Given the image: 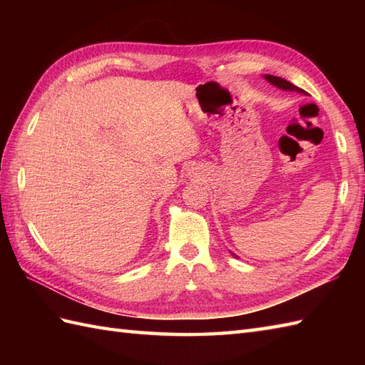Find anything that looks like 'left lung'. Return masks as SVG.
I'll return each instance as SVG.
<instances>
[{"mask_svg":"<svg viewBox=\"0 0 365 365\" xmlns=\"http://www.w3.org/2000/svg\"><path fill=\"white\" fill-rule=\"evenodd\" d=\"M265 76V80L269 81L273 86L279 88V89H284V91H292V92H299V94H304V91H302L301 88L294 86V84H292L290 81H287L284 78H281V76H274V75H263ZM237 257V255H235Z\"/></svg>","mask_w":365,"mask_h":365,"instance_id":"1","label":"left lung"}]
</instances>
